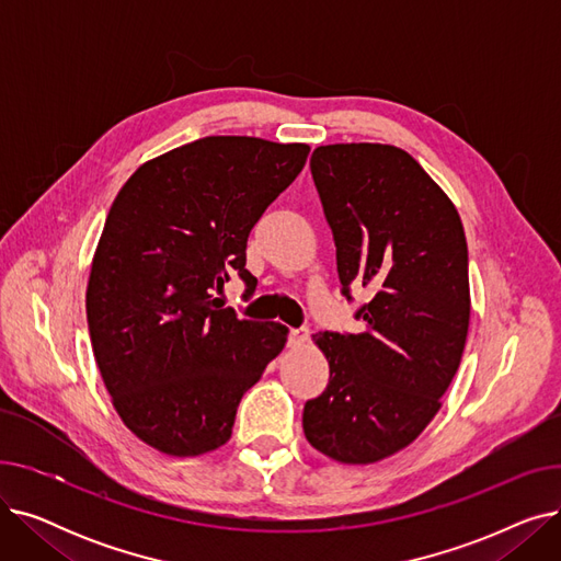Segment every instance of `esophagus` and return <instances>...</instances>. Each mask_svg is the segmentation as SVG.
I'll return each mask as SVG.
<instances>
[{
	"label": "esophagus",
	"mask_w": 561,
	"mask_h": 561,
	"mask_svg": "<svg viewBox=\"0 0 561 561\" xmlns=\"http://www.w3.org/2000/svg\"><path fill=\"white\" fill-rule=\"evenodd\" d=\"M307 339H309V330H307V328H298V330H290V332H288V345H290V347L305 345Z\"/></svg>",
	"instance_id": "esophagus-1"
}]
</instances>
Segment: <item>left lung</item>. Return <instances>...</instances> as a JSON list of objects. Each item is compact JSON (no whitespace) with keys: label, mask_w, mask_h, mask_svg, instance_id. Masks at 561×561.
Returning <instances> with one entry per match:
<instances>
[{"label":"left lung","mask_w":561,"mask_h":561,"mask_svg":"<svg viewBox=\"0 0 561 561\" xmlns=\"http://www.w3.org/2000/svg\"><path fill=\"white\" fill-rule=\"evenodd\" d=\"M311 174L332 227L341 293L373 290L364 332H318L330 385L305 404L309 444L341 463L407 448L440 409L470 320L468 248L450 197L400 147L320 145Z\"/></svg>","instance_id":"obj_1"}]
</instances>
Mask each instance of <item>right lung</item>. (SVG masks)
Listing matches in <instances>:
<instances>
[{"label": "right lung", "mask_w": 561, "mask_h": 561, "mask_svg": "<svg viewBox=\"0 0 561 561\" xmlns=\"http://www.w3.org/2000/svg\"><path fill=\"white\" fill-rule=\"evenodd\" d=\"M307 157L305 142L206 136L142 163L113 199L88 332L117 416L159 453L225 446L243 393L284 350V325L239 318L216 293L236 273L252 296L248 236Z\"/></svg>", "instance_id": "right-lung-1"}]
</instances>
